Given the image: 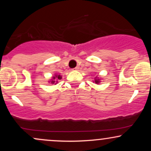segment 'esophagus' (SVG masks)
<instances>
[{"label": "esophagus", "instance_id": "obj_1", "mask_svg": "<svg viewBox=\"0 0 151 151\" xmlns=\"http://www.w3.org/2000/svg\"><path fill=\"white\" fill-rule=\"evenodd\" d=\"M79 66H77V67H76L74 69V70H79Z\"/></svg>", "mask_w": 151, "mask_h": 151}]
</instances>
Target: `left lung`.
Returning a JSON list of instances; mask_svg holds the SVG:
<instances>
[{
  "mask_svg": "<svg viewBox=\"0 0 151 151\" xmlns=\"http://www.w3.org/2000/svg\"><path fill=\"white\" fill-rule=\"evenodd\" d=\"M93 82H95V83H96V84H99V83H100V79H99V78H97V77H96V78H95L94 81H93Z\"/></svg>",
  "mask_w": 151,
  "mask_h": 151,
  "instance_id": "obj_1",
  "label": "left lung"
}]
</instances>
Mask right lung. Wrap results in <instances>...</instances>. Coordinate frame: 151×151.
Wrapping results in <instances>:
<instances>
[{"mask_svg":"<svg viewBox=\"0 0 151 151\" xmlns=\"http://www.w3.org/2000/svg\"><path fill=\"white\" fill-rule=\"evenodd\" d=\"M62 77L60 75H57L55 74V77H52L51 81H50V82H51V84H58V79H61Z\"/></svg>","mask_w":151,"mask_h":151,"instance_id":"add662e5","label":"right lung"}]
</instances>
